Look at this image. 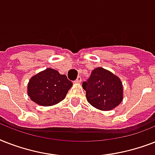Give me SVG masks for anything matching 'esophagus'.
Listing matches in <instances>:
<instances>
[{
  "label": "esophagus",
  "mask_w": 155,
  "mask_h": 155,
  "mask_svg": "<svg viewBox=\"0 0 155 155\" xmlns=\"http://www.w3.org/2000/svg\"><path fill=\"white\" fill-rule=\"evenodd\" d=\"M81 81H82V79H81V77H80V76H78L77 79L75 80V82L77 83V84H80V83L81 82Z\"/></svg>",
  "instance_id": "1"
}]
</instances>
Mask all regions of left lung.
I'll return each instance as SVG.
<instances>
[{"instance_id":"obj_1","label":"left lung","mask_w":155,"mask_h":155,"mask_svg":"<svg viewBox=\"0 0 155 155\" xmlns=\"http://www.w3.org/2000/svg\"><path fill=\"white\" fill-rule=\"evenodd\" d=\"M90 104L103 111L112 110L123 100V87L117 76L103 68H95L83 83Z\"/></svg>"}]
</instances>
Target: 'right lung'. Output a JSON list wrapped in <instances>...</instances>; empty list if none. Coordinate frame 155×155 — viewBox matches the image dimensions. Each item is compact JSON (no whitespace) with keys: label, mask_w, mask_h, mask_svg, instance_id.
I'll use <instances>...</instances> for the list:
<instances>
[{"label":"right lung","mask_w":155,"mask_h":155,"mask_svg":"<svg viewBox=\"0 0 155 155\" xmlns=\"http://www.w3.org/2000/svg\"><path fill=\"white\" fill-rule=\"evenodd\" d=\"M72 82L58 71L47 68L34 75L29 81L27 92L31 101L42 106H51L66 97Z\"/></svg>","instance_id":"add662e5"}]
</instances>
